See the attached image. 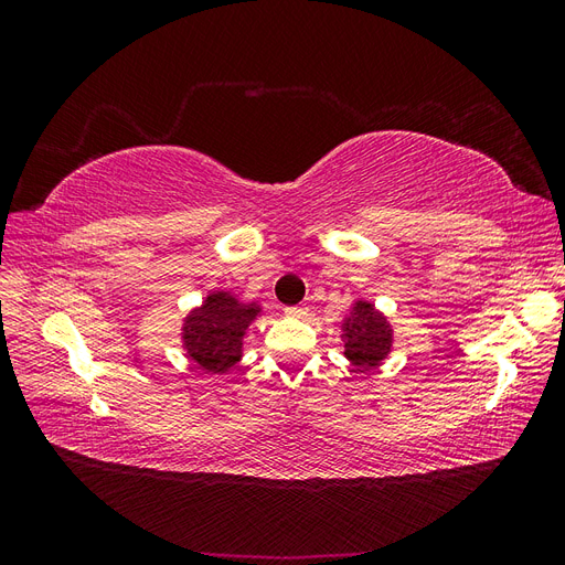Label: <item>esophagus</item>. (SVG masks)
I'll list each match as a JSON object with an SVG mask.
<instances>
[{"mask_svg": "<svg viewBox=\"0 0 565 565\" xmlns=\"http://www.w3.org/2000/svg\"><path fill=\"white\" fill-rule=\"evenodd\" d=\"M306 309H301V306H292V309H285V316L287 318H306Z\"/></svg>", "mask_w": 565, "mask_h": 565, "instance_id": "esophagus-1", "label": "esophagus"}]
</instances>
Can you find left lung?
<instances>
[{
	"instance_id": "8db88e82",
	"label": "left lung",
	"mask_w": 565,
	"mask_h": 565,
	"mask_svg": "<svg viewBox=\"0 0 565 565\" xmlns=\"http://www.w3.org/2000/svg\"><path fill=\"white\" fill-rule=\"evenodd\" d=\"M339 337L344 341V358L361 372L380 367L396 344L388 316L365 297L351 301L349 313L339 322Z\"/></svg>"
}]
</instances>
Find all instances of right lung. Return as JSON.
Masks as SVG:
<instances>
[{
	"label": "right lung",
	"mask_w": 565,
	"mask_h": 565,
	"mask_svg": "<svg viewBox=\"0 0 565 565\" xmlns=\"http://www.w3.org/2000/svg\"><path fill=\"white\" fill-rule=\"evenodd\" d=\"M264 306L233 289L214 287L181 318L183 355L200 372L224 377L245 355V337Z\"/></svg>",
	"instance_id": "obj_1"
}]
</instances>
